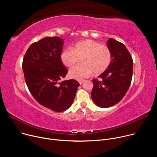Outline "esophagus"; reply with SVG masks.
Instances as JSON below:
<instances>
[{"instance_id":"1","label":"esophagus","mask_w":157,"mask_h":157,"mask_svg":"<svg viewBox=\"0 0 157 157\" xmlns=\"http://www.w3.org/2000/svg\"><path fill=\"white\" fill-rule=\"evenodd\" d=\"M84 81H85V80H84V79H81V80H79V81H78L79 84H82Z\"/></svg>"}]
</instances>
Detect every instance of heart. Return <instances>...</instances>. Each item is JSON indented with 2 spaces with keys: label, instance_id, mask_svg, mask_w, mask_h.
<instances>
[{
  "label": "heart",
  "instance_id": "obj_1",
  "mask_svg": "<svg viewBox=\"0 0 157 157\" xmlns=\"http://www.w3.org/2000/svg\"><path fill=\"white\" fill-rule=\"evenodd\" d=\"M63 64L70 67L81 59L82 64L73 67L69 71L71 78L80 79L98 75L108 68L112 60V53L106 45L92 40H83L75 43L71 48L64 50L60 55Z\"/></svg>",
  "mask_w": 157,
  "mask_h": 157
}]
</instances>
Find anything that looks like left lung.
Listing matches in <instances>:
<instances>
[{
	"label": "left lung",
	"mask_w": 157,
	"mask_h": 157,
	"mask_svg": "<svg viewBox=\"0 0 157 157\" xmlns=\"http://www.w3.org/2000/svg\"><path fill=\"white\" fill-rule=\"evenodd\" d=\"M107 47L112 53V60L106 70L100 75L102 81L93 79L91 98L98 107L107 108L117 104L130 87L133 60L124 44L109 38Z\"/></svg>",
	"instance_id": "8db88e82"
}]
</instances>
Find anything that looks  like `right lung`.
Instances as JSON below:
<instances>
[{
  "label": "right lung",
  "mask_w": 157,
  "mask_h": 157,
  "mask_svg": "<svg viewBox=\"0 0 157 157\" xmlns=\"http://www.w3.org/2000/svg\"><path fill=\"white\" fill-rule=\"evenodd\" d=\"M64 40L45 37L32 43L22 63L25 82L35 99L41 105L55 112L70 107L76 94L79 82L65 80L68 70L60 55Z\"/></svg>",
  "instance_id": "1"
}]
</instances>
